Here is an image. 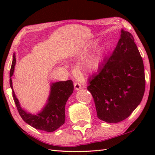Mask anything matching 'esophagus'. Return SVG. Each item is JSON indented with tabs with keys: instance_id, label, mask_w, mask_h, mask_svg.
Masks as SVG:
<instances>
[{
	"instance_id": "esophagus-1",
	"label": "esophagus",
	"mask_w": 155,
	"mask_h": 155,
	"mask_svg": "<svg viewBox=\"0 0 155 155\" xmlns=\"http://www.w3.org/2000/svg\"><path fill=\"white\" fill-rule=\"evenodd\" d=\"M74 88H75L76 91H78L79 89H81V88H82L81 84L79 83H77V82H76V83H74Z\"/></svg>"
}]
</instances>
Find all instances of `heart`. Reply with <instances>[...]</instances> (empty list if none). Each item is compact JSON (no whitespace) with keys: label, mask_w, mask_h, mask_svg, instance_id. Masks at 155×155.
Returning <instances> with one entry per match:
<instances>
[{"label":"heart","mask_w":155,"mask_h":155,"mask_svg":"<svg viewBox=\"0 0 155 155\" xmlns=\"http://www.w3.org/2000/svg\"><path fill=\"white\" fill-rule=\"evenodd\" d=\"M99 53L100 51H97L94 54L86 58L83 64V69L85 71L88 73H92L97 70L99 65Z\"/></svg>","instance_id":"1"}]
</instances>
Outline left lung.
Listing matches in <instances>:
<instances>
[{
	"label": "left lung",
	"mask_w": 155,
	"mask_h": 155,
	"mask_svg": "<svg viewBox=\"0 0 155 155\" xmlns=\"http://www.w3.org/2000/svg\"><path fill=\"white\" fill-rule=\"evenodd\" d=\"M110 57L88 81L97 117L108 123L126 119L139 106L145 89L143 58L133 35L121 29Z\"/></svg>",
	"instance_id": "left-lung-1"
}]
</instances>
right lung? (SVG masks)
<instances>
[{
  "label": "right lung",
  "mask_w": 155,
  "mask_h": 155,
  "mask_svg": "<svg viewBox=\"0 0 155 155\" xmlns=\"http://www.w3.org/2000/svg\"><path fill=\"white\" fill-rule=\"evenodd\" d=\"M15 64L16 55L14 53L10 71V86L13 99L23 120L36 129L46 132L51 133L58 129L64 123L65 105L74 90L72 81L69 80L51 83L49 96L45 107L37 114H32L23 109L13 91L12 77L14 74Z\"/></svg>",
  "instance_id": "add662e5"
}]
</instances>
